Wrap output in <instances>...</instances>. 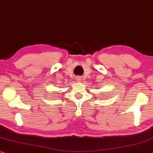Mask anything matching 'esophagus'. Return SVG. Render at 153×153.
Masks as SVG:
<instances>
[{
  "instance_id": "1",
  "label": "esophagus",
  "mask_w": 153,
  "mask_h": 153,
  "mask_svg": "<svg viewBox=\"0 0 153 153\" xmlns=\"http://www.w3.org/2000/svg\"><path fill=\"white\" fill-rule=\"evenodd\" d=\"M81 79H81V77H80V76H77V77H76V80H77V81L79 82V80H81Z\"/></svg>"
}]
</instances>
